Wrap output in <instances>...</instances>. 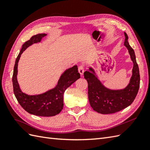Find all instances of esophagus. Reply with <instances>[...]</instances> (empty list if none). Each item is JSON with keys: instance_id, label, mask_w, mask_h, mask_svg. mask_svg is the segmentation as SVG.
Wrapping results in <instances>:
<instances>
[{"instance_id": "obj_1", "label": "esophagus", "mask_w": 150, "mask_h": 150, "mask_svg": "<svg viewBox=\"0 0 150 150\" xmlns=\"http://www.w3.org/2000/svg\"><path fill=\"white\" fill-rule=\"evenodd\" d=\"M78 70H79V73H80L81 75H83L84 72V66L83 65L79 66V68H78Z\"/></svg>"}]
</instances>
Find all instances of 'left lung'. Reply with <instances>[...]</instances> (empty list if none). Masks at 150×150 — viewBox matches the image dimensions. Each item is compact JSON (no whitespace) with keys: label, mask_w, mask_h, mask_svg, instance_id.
I'll return each instance as SVG.
<instances>
[{"label":"left lung","mask_w":150,"mask_h":150,"mask_svg":"<svg viewBox=\"0 0 150 150\" xmlns=\"http://www.w3.org/2000/svg\"><path fill=\"white\" fill-rule=\"evenodd\" d=\"M124 45L128 48L133 62V74L130 82L125 89L111 90L105 88L94 74L93 69L86 71L84 77L88 83V98L93 109L102 114L118 112L131 104L137 95L140 87L139 69L136 61L134 50L128 42V37L124 32Z\"/></svg>","instance_id":"left-lung-1"}]
</instances>
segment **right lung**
<instances>
[{"instance_id":"add662e5","label":"right lung","mask_w":150,"mask_h":150,"mask_svg":"<svg viewBox=\"0 0 150 150\" xmlns=\"http://www.w3.org/2000/svg\"><path fill=\"white\" fill-rule=\"evenodd\" d=\"M45 33H39L33 35L26 41L15 60L13 73V92L18 103L29 113L41 117H52L59 114L62 111L63 104V95L65 90L73 82L81 77L78 72L77 66L67 69L60 77L57 86L43 94L37 95H28L21 91L17 82V66L21 54L28 47L34 43L39 42L42 38L46 36Z\"/></svg>"}]
</instances>
